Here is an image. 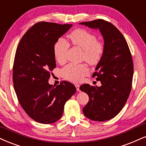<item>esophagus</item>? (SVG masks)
<instances>
[{
  "mask_svg": "<svg viewBox=\"0 0 146 146\" xmlns=\"http://www.w3.org/2000/svg\"><path fill=\"white\" fill-rule=\"evenodd\" d=\"M75 88H76L77 90H80V85H79V84H75Z\"/></svg>",
  "mask_w": 146,
  "mask_h": 146,
  "instance_id": "34e87169",
  "label": "esophagus"
}]
</instances>
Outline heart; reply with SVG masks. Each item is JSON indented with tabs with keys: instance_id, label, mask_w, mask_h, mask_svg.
<instances>
[{
	"instance_id": "b5f03b06",
	"label": "heart",
	"mask_w": 146,
	"mask_h": 146,
	"mask_svg": "<svg viewBox=\"0 0 146 146\" xmlns=\"http://www.w3.org/2000/svg\"><path fill=\"white\" fill-rule=\"evenodd\" d=\"M71 44L82 49L83 60L90 65H96L100 62L105 51L104 43L98 41L95 35L83 29H78L68 35ZM69 45L64 39L60 38L54 43L53 51L55 58L60 64H63L67 60V52ZM63 78L72 82L78 83L83 80L89 73L86 64H68L62 69Z\"/></svg>"
}]
</instances>
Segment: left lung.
I'll return each instance as SVG.
<instances>
[{"label": "left lung", "mask_w": 146, "mask_h": 146, "mask_svg": "<svg viewBox=\"0 0 146 146\" xmlns=\"http://www.w3.org/2000/svg\"><path fill=\"white\" fill-rule=\"evenodd\" d=\"M80 24L99 29L103 35L105 51L92 77L101 81V87L83 84L80 90L87 93L89 101L84 114L94 121H107L120 113L129 98L133 76V62L125 38L111 23L101 19Z\"/></svg>", "instance_id": "1"}]
</instances>
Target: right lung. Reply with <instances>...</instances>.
I'll list each match as a JSON object with an SVG mask.
<instances>
[{
  "instance_id": "right-lung-1",
  "label": "right lung",
  "mask_w": 146,
  "mask_h": 146,
  "mask_svg": "<svg viewBox=\"0 0 146 146\" xmlns=\"http://www.w3.org/2000/svg\"><path fill=\"white\" fill-rule=\"evenodd\" d=\"M71 26L38 22L17 45L13 66L14 89L23 110L39 123L52 124L60 120L64 104L76 92L75 86L66 81L56 86L48 83L56 66L54 43Z\"/></svg>"
}]
</instances>
